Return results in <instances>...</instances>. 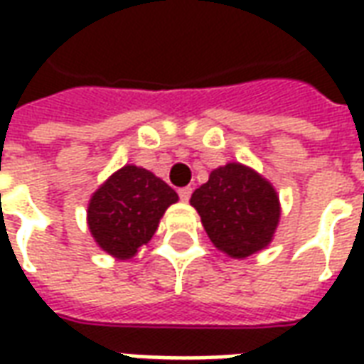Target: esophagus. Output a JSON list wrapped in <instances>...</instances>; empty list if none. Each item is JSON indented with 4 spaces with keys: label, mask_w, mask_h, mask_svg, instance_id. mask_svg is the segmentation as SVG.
<instances>
[{
    "label": "esophagus",
    "mask_w": 364,
    "mask_h": 364,
    "mask_svg": "<svg viewBox=\"0 0 364 364\" xmlns=\"http://www.w3.org/2000/svg\"><path fill=\"white\" fill-rule=\"evenodd\" d=\"M191 193H193V189H191V187H181V189H179V198L187 203V200L191 198Z\"/></svg>",
    "instance_id": "obj_1"
}]
</instances>
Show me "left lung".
Returning <instances> with one entry per match:
<instances>
[{
	"instance_id": "1",
	"label": "left lung",
	"mask_w": 364,
	"mask_h": 364,
	"mask_svg": "<svg viewBox=\"0 0 364 364\" xmlns=\"http://www.w3.org/2000/svg\"><path fill=\"white\" fill-rule=\"evenodd\" d=\"M191 205L200 214L210 242L236 259L263 250L281 216L271 183L240 164L214 169L193 193Z\"/></svg>"
}]
</instances>
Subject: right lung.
Returning a JSON list of instances; mask_svg holds the SVG:
<instances>
[{"instance_id": "add662e5", "label": "right lung", "mask_w": 364, "mask_h": 364, "mask_svg": "<svg viewBox=\"0 0 364 364\" xmlns=\"http://www.w3.org/2000/svg\"><path fill=\"white\" fill-rule=\"evenodd\" d=\"M177 198V193L151 171L124 166L91 197L87 224L101 250L130 259L140 245L150 242L159 218Z\"/></svg>"}]
</instances>
